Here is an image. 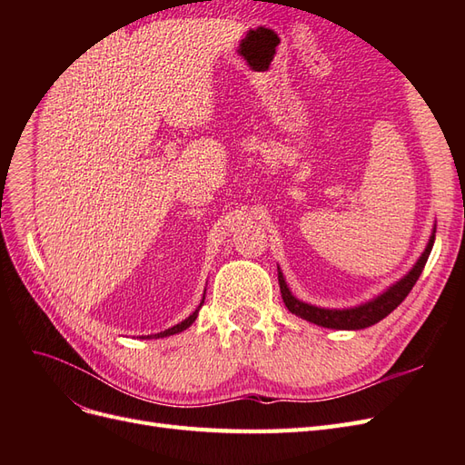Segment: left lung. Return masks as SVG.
Listing matches in <instances>:
<instances>
[{
    "instance_id": "left-lung-1",
    "label": "left lung",
    "mask_w": 465,
    "mask_h": 465,
    "mask_svg": "<svg viewBox=\"0 0 465 465\" xmlns=\"http://www.w3.org/2000/svg\"><path fill=\"white\" fill-rule=\"evenodd\" d=\"M434 232H436V224L432 227V232L429 236V242L423 250V254L419 256L415 265L407 272L400 281L390 285L386 291H382L378 297L351 306V308H322L311 302H304L301 299L294 297L291 292L287 281L283 277V272L277 267V277H279V289H281V297H283L285 306L289 308V312L294 316H299L306 322L316 323V326L322 328H330V330H364L369 326H374L382 318H386L390 312L396 311V308L403 302V299L410 294L413 285L417 283V279L423 272V267L429 260V254L434 244Z\"/></svg>"
}]
</instances>
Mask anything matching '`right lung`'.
<instances>
[{
    "label": "right lung",
    "instance_id": "1",
    "mask_svg": "<svg viewBox=\"0 0 465 465\" xmlns=\"http://www.w3.org/2000/svg\"><path fill=\"white\" fill-rule=\"evenodd\" d=\"M203 299H205V292H203ZM203 299H202V302H200V306L195 308V311L186 318V320H182L180 323H176V326H173V328H168V330H164V331H161V333H153V335H142V337H149V340H159V337H168V335H174V333H180V331H184L186 328H190L192 323L195 322V318H198V314H200V308L203 306Z\"/></svg>",
    "mask_w": 465,
    "mask_h": 465
}]
</instances>
